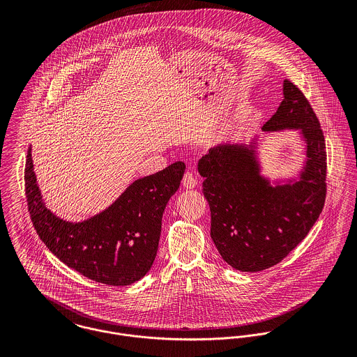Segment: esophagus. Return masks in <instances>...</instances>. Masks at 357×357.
Masks as SVG:
<instances>
[{
    "label": "esophagus",
    "instance_id": "esophagus-1",
    "mask_svg": "<svg viewBox=\"0 0 357 357\" xmlns=\"http://www.w3.org/2000/svg\"><path fill=\"white\" fill-rule=\"evenodd\" d=\"M183 185L187 188V190H192L198 185V178L194 176L192 172H185L184 173V177H183Z\"/></svg>",
    "mask_w": 357,
    "mask_h": 357
}]
</instances>
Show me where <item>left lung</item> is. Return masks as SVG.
<instances>
[{
	"label": "left lung",
	"mask_w": 357,
	"mask_h": 357,
	"mask_svg": "<svg viewBox=\"0 0 357 357\" xmlns=\"http://www.w3.org/2000/svg\"><path fill=\"white\" fill-rule=\"evenodd\" d=\"M294 130L304 143L297 174H262L258 136L249 144L221 143L198 162L208 202L210 236L222 259L242 272L280 262L307 235L326 199V144L316 114L303 92L283 82V102L264 133Z\"/></svg>",
	"instance_id": "left-lung-1"
}]
</instances>
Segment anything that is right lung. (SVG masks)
<instances>
[{
    "instance_id": "add662e5",
    "label": "right lung",
    "mask_w": 357,
    "mask_h": 357,
    "mask_svg": "<svg viewBox=\"0 0 357 357\" xmlns=\"http://www.w3.org/2000/svg\"><path fill=\"white\" fill-rule=\"evenodd\" d=\"M184 162L135 180L102 211L79 222L63 220L45 206L27 151L24 187L33 225L45 246L68 268L98 283L128 286L151 269L162 215L180 187Z\"/></svg>"
}]
</instances>
